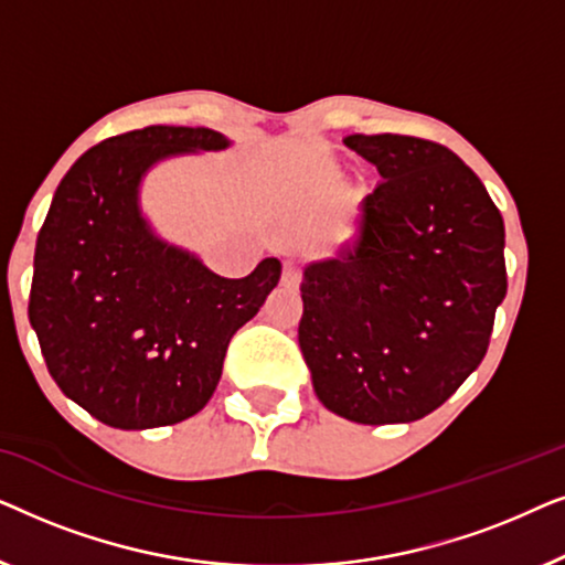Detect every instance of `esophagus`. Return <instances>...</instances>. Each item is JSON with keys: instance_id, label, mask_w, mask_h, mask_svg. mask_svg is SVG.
Masks as SVG:
<instances>
[{"instance_id": "1", "label": "esophagus", "mask_w": 565, "mask_h": 565, "mask_svg": "<svg viewBox=\"0 0 565 565\" xmlns=\"http://www.w3.org/2000/svg\"><path fill=\"white\" fill-rule=\"evenodd\" d=\"M282 282L288 285V288H296V285L300 282V267L296 265V262H285V269H282Z\"/></svg>"}]
</instances>
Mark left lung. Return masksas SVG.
<instances>
[{
  "instance_id": "1",
  "label": "left lung",
  "mask_w": 565,
  "mask_h": 565,
  "mask_svg": "<svg viewBox=\"0 0 565 565\" xmlns=\"http://www.w3.org/2000/svg\"><path fill=\"white\" fill-rule=\"evenodd\" d=\"M344 143L383 180L339 257L306 267L300 352L329 412L375 427L416 422L486 358L507 296L504 221L443 143L398 134Z\"/></svg>"
}]
</instances>
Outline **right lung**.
Masks as SVG:
<instances>
[{
	"label": "right lung",
	"instance_id": "obj_1",
	"mask_svg": "<svg viewBox=\"0 0 565 565\" xmlns=\"http://www.w3.org/2000/svg\"><path fill=\"white\" fill-rule=\"evenodd\" d=\"M211 128L149 126L97 143L68 169L35 244L28 316L64 396L107 427L195 416L221 381L231 337L254 319L282 265L228 280L153 234L143 174L167 157L221 151Z\"/></svg>",
	"mask_w": 565,
	"mask_h": 565
}]
</instances>
